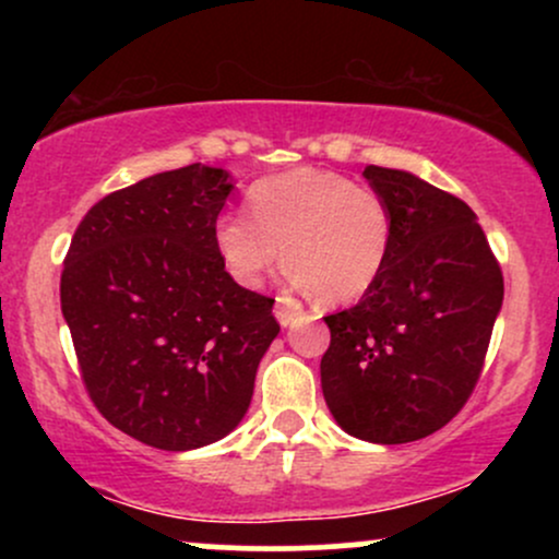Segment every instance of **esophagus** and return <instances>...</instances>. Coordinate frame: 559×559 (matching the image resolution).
<instances>
[{
    "label": "esophagus",
    "mask_w": 559,
    "mask_h": 559,
    "mask_svg": "<svg viewBox=\"0 0 559 559\" xmlns=\"http://www.w3.org/2000/svg\"><path fill=\"white\" fill-rule=\"evenodd\" d=\"M301 305L294 297H286V294H281V297H275V318H278V323L284 325H294L297 320L301 318Z\"/></svg>",
    "instance_id": "esophagus-1"
}]
</instances>
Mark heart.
<instances>
[{
	"label": "heart",
	"instance_id": "obj_1",
	"mask_svg": "<svg viewBox=\"0 0 559 559\" xmlns=\"http://www.w3.org/2000/svg\"><path fill=\"white\" fill-rule=\"evenodd\" d=\"M247 215H221L213 241L236 284L258 288L281 254L292 284L325 305L360 299L386 267L394 217L378 191L342 173L294 168L247 191Z\"/></svg>",
	"mask_w": 559,
	"mask_h": 559
}]
</instances>
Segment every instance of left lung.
<instances>
[{
    "mask_svg": "<svg viewBox=\"0 0 559 559\" xmlns=\"http://www.w3.org/2000/svg\"><path fill=\"white\" fill-rule=\"evenodd\" d=\"M362 176L386 199L394 239L362 299L323 318L320 386L349 436L407 444L447 426L476 389L504 281L463 199L407 170Z\"/></svg>",
    "mask_w": 559,
    "mask_h": 559,
    "instance_id": "1",
    "label": "left lung"
}]
</instances>
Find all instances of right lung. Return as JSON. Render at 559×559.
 Wrapping results in <instances>:
<instances>
[{
  "instance_id": "obj_1",
  "label": "right lung",
  "mask_w": 559,
  "mask_h": 559,
  "mask_svg": "<svg viewBox=\"0 0 559 559\" xmlns=\"http://www.w3.org/2000/svg\"><path fill=\"white\" fill-rule=\"evenodd\" d=\"M230 173L194 163L112 191L70 241L62 316L88 396L115 428L168 452L239 426L281 325L215 252Z\"/></svg>"
}]
</instances>
